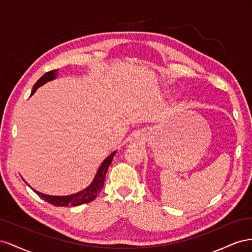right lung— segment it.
<instances>
[{"instance_id": "1", "label": "right lung", "mask_w": 252, "mask_h": 252, "mask_svg": "<svg viewBox=\"0 0 252 252\" xmlns=\"http://www.w3.org/2000/svg\"><path fill=\"white\" fill-rule=\"evenodd\" d=\"M56 73H57V69H54V70H50V71H48V73L43 75L37 81V83L33 85L32 91V95L35 91H37L38 88H40L42 84H44L45 82L55 79ZM115 153L116 152H113L109 157H106V159H104L101 166H100V168L98 169V172L94 178V181H93V183L83 191H80L76 194H73V195H68V196H50V195H46V194L40 193L35 190H33V191L37 193L42 199H44L45 202L52 204L54 206L68 207V206H79L82 204L90 203V202H92V200H94L96 198V196L98 195V193L102 190L106 172L113 160V157H114Z\"/></svg>"}]
</instances>
